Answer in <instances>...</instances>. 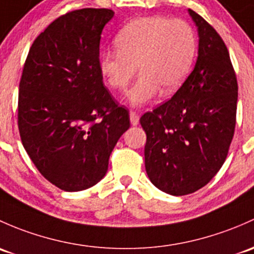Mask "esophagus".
Instances as JSON below:
<instances>
[{"mask_svg":"<svg viewBox=\"0 0 254 254\" xmlns=\"http://www.w3.org/2000/svg\"><path fill=\"white\" fill-rule=\"evenodd\" d=\"M130 122H131L132 125L138 124V122H140V116L137 114V112L130 111Z\"/></svg>","mask_w":254,"mask_h":254,"instance_id":"34e87169","label":"esophagus"}]
</instances>
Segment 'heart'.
<instances>
[{
  "label": "heart",
  "instance_id": "heart-1",
  "mask_svg": "<svg viewBox=\"0 0 254 254\" xmlns=\"http://www.w3.org/2000/svg\"><path fill=\"white\" fill-rule=\"evenodd\" d=\"M118 51L101 53L100 71L114 90L125 91L136 74L140 78L129 93L132 106L151 102L159 92L172 95L188 79L198 50L196 30L189 21L163 15L140 17L117 34Z\"/></svg>",
  "mask_w": 254,
  "mask_h": 254
}]
</instances>
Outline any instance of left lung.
Segmentation results:
<instances>
[{
	"mask_svg": "<svg viewBox=\"0 0 254 254\" xmlns=\"http://www.w3.org/2000/svg\"><path fill=\"white\" fill-rule=\"evenodd\" d=\"M189 13L199 35L196 65L170 100L140 118L149 180L173 196L192 193L214 178L236 125L239 86L228 47L208 21Z\"/></svg>",
	"mask_w": 254,
	"mask_h": 254,
	"instance_id": "obj_1",
	"label": "left lung"
}]
</instances>
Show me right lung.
Here are the masks:
<instances>
[{
  "label": "right lung",
  "mask_w": 254,
  "mask_h": 254,
  "mask_svg": "<svg viewBox=\"0 0 254 254\" xmlns=\"http://www.w3.org/2000/svg\"><path fill=\"white\" fill-rule=\"evenodd\" d=\"M108 8L61 15L34 40L18 95L20 140L41 175L64 191L96 185L108 169L129 111L106 89L100 40Z\"/></svg>",
  "instance_id": "obj_1"
}]
</instances>
